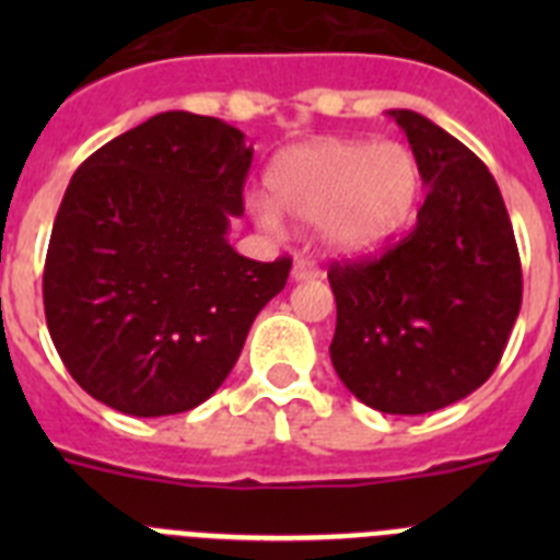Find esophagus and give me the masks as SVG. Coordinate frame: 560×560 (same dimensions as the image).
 I'll return each instance as SVG.
<instances>
[{
    "mask_svg": "<svg viewBox=\"0 0 560 560\" xmlns=\"http://www.w3.org/2000/svg\"><path fill=\"white\" fill-rule=\"evenodd\" d=\"M291 277H294L296 283H303V280H316V277H323V269H319L314 260L300 257V260L294 264V269H291Z\"/></svg>",
    "mask_w": 560,
    "mask_h": 560,
    "instance_id": "esophagus-1",
    "label": "esophagus"
}]
</instances>
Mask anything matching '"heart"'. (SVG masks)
<instances>
[{"label": "heart", "mask_w": 560, "mask_h": 560, "mask_svg": "<svg viewBox=\"0 0 560 560\" xmlns=\"http://www.w3.org/2000/svg\"><path fill=\"white\" fill-rule=\"evenodd\" d=\"M269 201H255L266 226L280 215L319 226L334 255H368L412 219L420 192L415 153L395 140H311L280 151L266 171Z\"/></svg>", "instance_id": "heart-1"}]
</instances>
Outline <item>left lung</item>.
I'll return each mask as SVG.
<instances>
[{"label": "left lung", "mask_w": 560, "mask_h": 560, "mask_svg": "<svg viewBox=\"0 0 560 560\" xmlns=\"http://www.w3.org/2000/svg\"><path fill=\"white\" fill-rule=\"evenodd\" d=\"M389 117L407 133L427 201L384 255L330 266V361L361 404L427 415L491 378L522 308V264L502 192L477 153L423 114Z\"/></svg>", "instance_id": "obj_1"}]
</instances>
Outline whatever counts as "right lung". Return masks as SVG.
I'll return each mask as SVG.
<instances>
[{
    "mask_svg": "<svg viewBox=\"0 0 560 560\" xmlns=\"http://www.w3.org/2000/svg\"><path fill=\"white\" fill-rule=\"evenodd\" d=\"M219 117L162 112L97 148L58 207L44 314L69 375L133 418L187 412L224 384L291 260L237 255L252 165Z\"/></svg>",
    "mask_w": 560,
    "mask_h": 560,
    "instance_id": "add662e5",
    "label": "right lung"
}]
</instances>
